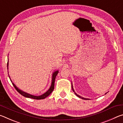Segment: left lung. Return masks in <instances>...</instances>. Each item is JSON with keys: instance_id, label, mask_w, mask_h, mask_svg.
<instances>
[{"instance_id": "obj_1", "label": "left lung", "mask_w": 123, "mask_h": 123, "mask_svg": "<svg viewBox=\"0 0 123 123\" xmlns=\"http://www.w3.org/2000/svg\"><path fill=\"white\" fill-rule=\"evenodd\" d=\"M72 89H73V92H74L75 93V94H76V96H78V97H79V98H81V99H84V100H89V99H86V98H83V97H81V96H80V95H78V94H77L75 92V91H74V89H73V85H72Z\"/></svg>"}]
</instances>
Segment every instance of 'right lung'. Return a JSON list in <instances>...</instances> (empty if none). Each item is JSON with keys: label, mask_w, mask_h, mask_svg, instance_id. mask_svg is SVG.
Returning <instances> with one entry per match:
<instances>
[{"label": "right lung", "mask_w": 123, "mask_h": 123, "mask_svg": "<svg viewBox=\"0 0 123 123\" xmlns=\"http://www.w3.org/2000/svg\"><path fill=\"white\" fill-rule=\"evenodd\" d=\"M8 66H9V61H8L7 64V69H8ZM58 73H59V70H56V71L54 72L53 73V75H52L51 84L50 87L49 89L46 92H45V93H44V94H43L42 95H39V96H35V95H33L29 94V93H27L26 92H25L23 91L22 90H20V89H19V88H18V87H17L16 85L13 84V82H11L12 83V85H13L14 87L16 88L17 91L19 93H20V94L22 95L23 96H24L25 97H26V98H32V99H37V100L43 99H45V98L47 97L48 96H49V95L51 94L52 92L53 91L54 89V85H55V78H56V75H57ZM9 76L10 79V77L9 76ZM10 80H11V79H10Z\"/></svg>", "instance_id": "right-lung-1"}]
</instances>
